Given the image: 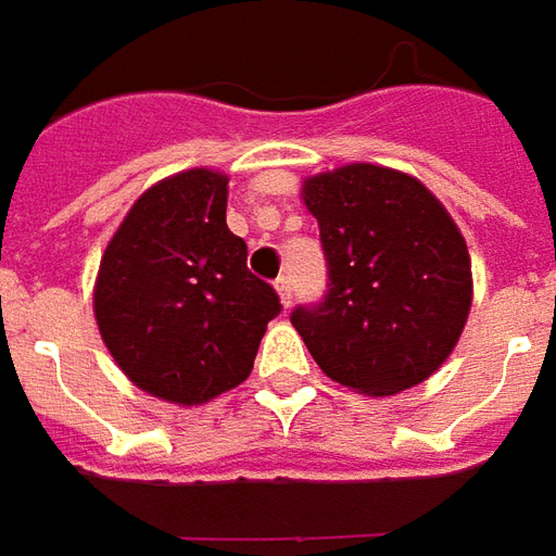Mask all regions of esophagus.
<instances>
[{"instance_id": "1", "label": "esophagus", "mask_w": 556, "mask_h": 556, "mask_svg": "<svg viewBox=\"0 0 556 556\" xmlns=\"http://www.w3.org/2000/svg\"><path fill=\"white\" fill-rule=\"evenodd\" d=\"M275 290H278V296H281L285 305L293 302V278H290V275H281V278L275 281Z\"/></svg>"}]
</instances>
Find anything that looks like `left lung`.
<instances>
[{"mask_svg": "<svg viewBox=\"0 0 556 556\" xmlns=\"http://www.w3.org/2000/svg\"><path fill=\"white\" fill-rule=\"evenodd\" d=\"M327 256V293L290 324L327 378L390 396L430 378L460 339L472 263L460 229L424 184L351 163L302 184Z\"/></svg>", "mask_w": 556, "mask_h": 556, "instance_id": "obj_1", "label": "left lung"}]
</instances>
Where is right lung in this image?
I'll use <instances>...</instances> for the list:
<instances>
[{
    "label": "right lung",
    "instance_id": "1",
    "mask_svg": "<svg viewBox=\"0 0 556 556\" xmlns=\"http://www.w3.org/2000/svg\"><path fill=\"white\" fill-rule=\"evenodd\" d=\"M227 175L178 172L144 190L109 241L93 290L102 342L136 388L199 405L254 369L281 300L227 227Z\"/></svg>",
    "mask_w": 556,
    "mask_h": 556
}]
</instances>
